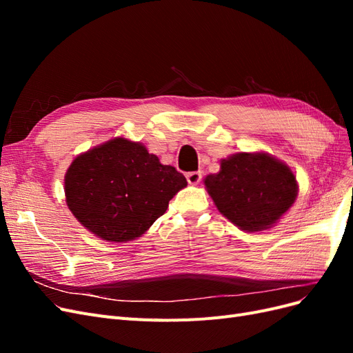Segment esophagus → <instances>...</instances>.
Segmentation results:
<instances>
[{"label":"esophagus","instance_id":"34e87169","mask_svg":"<svg viewBox=\"0 0 353 353\" xmlns=\"http://www.w3.org/2000/svg\"><path fill=\"white\" fill-rule=\"evenodd\" d=\"M187 181H188V184H191V185H197L201 181L200 170H196V172H188L187 174Z\"/></svg>","mask_w":353,"mask_h":353}]
</instances>
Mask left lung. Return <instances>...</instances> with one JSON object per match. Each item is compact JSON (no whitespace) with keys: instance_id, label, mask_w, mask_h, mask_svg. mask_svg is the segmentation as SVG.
<instances>
[{"instance_id":"left-lung-1","label":"left lung","mask_w":353,"mask_h":353,"mask_svg":"<svg viewBox=\"0 0 353 353\" xmlns=\"http://www.w3.org/2000/svg\"><path fill=\"white\" fill-rule=\"evenodd\" d=\"M218 210L244 231L270 228L297 196L296 176L265 153H237L222 160L218 174L205 178Z\"/></svg>"}]
</instances>
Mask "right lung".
<instances>
[{
	"label": "right lung",
	"mask_w": 353,
	"mask_h": 353,
	"mask_svg": "<svg viewBox=\"0 0 353 353\" xmlns=\"http://www.w3.org/2000/svg\"><path fill=\"white\" fill-rule=\"evenodd\" d=\"M187 187L185 176L162 165L140 143L125 138L78 156L65 176L68 206L85 228L103 240L140 237Z\"/></svg>",
	"instance_id": "right-lung-1"
}]
</instances>
